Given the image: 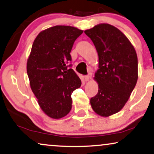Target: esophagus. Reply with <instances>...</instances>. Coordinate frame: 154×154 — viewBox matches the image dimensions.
I'll return each instance as SVG.
<instances>
[{"label":"esophagus","instance_id":"esophagus-1","mask_svg":"<svg viewBox=\"0 0 154 154\" xmlns=\"http://www.w3.org/2000/svg\"><path fill=\"white\" fill-rule=\"evenodd\" d=\"M89 79H90V75H86V76L84 77V79H85V81H86V82L89 81Z\"/></svg>","mask_w":154,"mask_h":154}]
</instances>
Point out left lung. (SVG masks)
<instances>
[{
    "label": "left lung",
    "mask_w": 154,
    "mask_h": 154,
    "mask_svg": "<svg viewBox=\"0 0 154 154\" xmlns=\"http://www.w3.org/2000/svg\"><path fill=\"white\" fill-rule=\"evenodd\" d=\"M84 33L94 42L99 58L94 77L99 89L90 103L96 114L106 117L122 109L135 88L137 54L126 36L108 23L95 26Z\"/></svg>",
    "instance_id": "1"
}]
</instances>
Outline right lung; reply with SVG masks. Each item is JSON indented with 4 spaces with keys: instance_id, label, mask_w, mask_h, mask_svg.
<instances>
[{
    "instance_id": "obj_1",
    "label": "right lung",
    "mask_w": 154,
    "mask_h": 154,
    "mask_svg": "<svg viewBox=\"0 0 154 154\" xmlns=\"http://www.w3.org/2000/svg\"><path fill=\"white\" fill-rule=\"evenodd\" d=\"M83 31L69 26H55L35 39L27 61L32 91L42 111L52 119L66 116L72 108L71 95L81 86L72 68L70 54Z\"/></svg>"
}]
</instances>
